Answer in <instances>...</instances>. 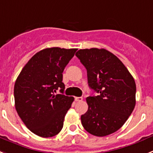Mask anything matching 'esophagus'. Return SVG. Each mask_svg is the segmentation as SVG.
Here are the masks:
<instances>
[{
	"instance_id": "obj_1",
	"label": "esophagus",
	"mask_w": 153,
	"mask_h": 153,
	"mask_svg": "<svg viewBox=\"0 0 153 153\" xmlns=\"http://www.w3.org/2000/svg\"><path fill=\"white\" fill-rule=\"evenodd\" d=\"M82 97H75V100L76 101V102H82Z\"/></svg>"
}]
</instances>
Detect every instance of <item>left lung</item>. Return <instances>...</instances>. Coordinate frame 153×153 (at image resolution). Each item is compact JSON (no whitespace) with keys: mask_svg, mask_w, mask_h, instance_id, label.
I'll use <instances>...</instances> for the list:
<instances>
[{"mask_svg":"<svg viewBox=\"0 0 153 153\" xmlns=\"http://www.w3.org/2000/svg\"><path fill=\"white\" fill-rule=\"evenodd\" d=\"M75 55L87 70L89 87L99 94L86 99L88 109L81 116L82 126L99 137L116 132L135 108L133 77L115 54L104 48L80 49Z\"/></svg>","mask_w":153,"mask_h":153,"instance_id":"8db88e82","label":"left lung"}]
</instances>
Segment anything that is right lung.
I'll return each mask as SVG.
<instances>
[{"label":"right lung","instance_id":"1","mask_svg":"<svg viewBox=\"0 0 153 153\" xmlns=\"http://www.w3.org/2000/svg\"><path fill=\"white\" fill-rule=\"evenodd\" d=\"M76 48L54 47L38 51L28 61L15 82V108L27 128L35 135L52 137L62 129L64 119L74 97L63 93L64 69Z\"/></svg>","mask_w":153,"mask_h":153}]
</instances>
